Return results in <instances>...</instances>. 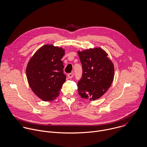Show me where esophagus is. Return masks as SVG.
Listing matches in <instances>:
<instances>
[{"label": "esophagus", "mask_w": 147, "mask_h": 147, "mask_svg": "<svg viewBox=\"0 0 147 147\" xmlns=\"http://www.w3.org/2000/svg\"><path fill=\"white\" fill-rule=\"evenodd\" d=\"M74 73H71V74H69L68 75V77L69 79L72 78L74 77Z\"/></svg>", "instance_id": "34e87169"}]
</instances>
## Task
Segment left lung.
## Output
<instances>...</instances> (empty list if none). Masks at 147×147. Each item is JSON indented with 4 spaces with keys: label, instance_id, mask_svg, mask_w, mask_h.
Segmentation results:
<instances>
[{
    "label": "left lung",
    "instance_id": "8db88e82",
    "mask_svg": "<svg viewBox=\"0 0 147 147\" xmlns=\"http://www.w3.org/2000/svg\"><path fill=\"white\" fill-rule=\"evenodd\" d=\"M83 68L78 91L82 98L95 100L110 87L114 75V67L108 54L101 48L78 51Z\"/></svg>",
    "mask_w": 147,
    "mask_h": 147
}]
</instances>
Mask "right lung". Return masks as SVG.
I'll list each match as a JSON object with an SVG mask.
<instances>
[{
    "label": "right lung",
    "instance_id": "add662e5",
    "mask_svg": "<svg viewBox=\"0 0 147 147\" xmlns=\"http://www.w3.org/2000/svg\"><path fill=\"white\" fill-rule=\"evenodd\" d=\"M64 54V48L47 44L40 47L28 62L26 72L29 85L43 101L55 100L66 80L61 60Z\"/></svg>",
    "mask_w": 147,
    "mask_h": 147
}]
</instances>
